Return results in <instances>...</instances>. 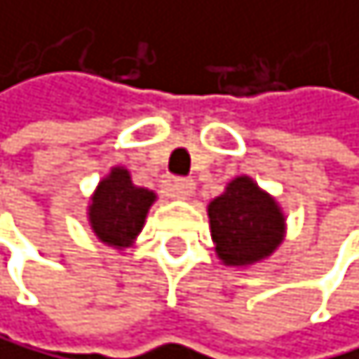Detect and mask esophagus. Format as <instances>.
Here are the masks:
<instances>
[{
	"instance_id": "1",
	"label": "esophagus",
	"mask_w": 359,
	"mask_h": 359,
	"mask_svg": "<svg viewBox=\"0 0 359 359\" xmlns=\"http://www.w3.org/2000/svg\"><path fill=\"white\" fill-rule=\"evenodd\" d=\"M194 189H196V183L192 181V178H176V181L170 185V192L174 198H189L194 194Z\"/></svg>"
}]
</instances>
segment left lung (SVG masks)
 <instances>
[{
	"instance_id": "left-lung-1",
	"label": "left lung",
	"mask_w": 359,
	"mask_h": 359,
	"mask_svg": "<svg viewBox=\"0 0 359 359\" xmlns=\"http://www.w3.org/2000/svg\"><path fill=\"white\" fill-rule=\"evenodd\" d=\"M215 252L223 266L250 268L266 262L286 239V215L277 198L250 176H234L208 203Z\"/></svg>"
}]
</instances>
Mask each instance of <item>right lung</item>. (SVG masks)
Returning <instances> with one entry per match:
<instances>
[{
    "label": "right lung",
    "mask_w": 359,
    "mask_h": 359,
    "mask_svg": "<svg viewBox=\"0 0 359 359\" xmlns=\"http://www.w3.org/2000/svg\"><path fill=\"white\" fill-rule=\"evenodd\" d=\"M156 198L158 196L151 189L131 183L127 167L116 165L100 178L89 196L86 221L97 241L114 250H127L142 232L144 219Z\"/></svg>",
    "instance_id": "add662e5"
}]
</instances>
